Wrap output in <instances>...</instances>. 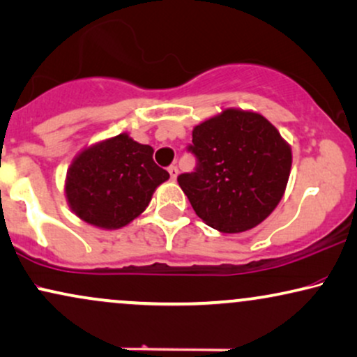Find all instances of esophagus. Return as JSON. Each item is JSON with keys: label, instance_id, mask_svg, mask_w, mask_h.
<instances>
[{"label": "esophagus", "instance_id": "1", "mask_svg": "<svg viewBox=\"0 0 357 357\" xmlns=\"http://www.w3.org/2000/svg\"><path fill=\"white\" fill-rule=\"evenodd\" d=\"M168 171H169V176H171V179H173V181H174V179L178 178V173H179L178 166H169Z\"/></svg>", "mask_w": 357, "mask_h": 357}]
</instances>
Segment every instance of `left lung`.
Segmentation results:
<instances>
[{"label":"left lung","instance_id":"1","mask_svg":"<svg viewBox=\"0 0 357 357\" xmlns=\"http://www.w3.org/2000/svg\"><path fill=\"white\" fill-rule=\"evenodd\" d=\"M194 173L178 183L196 214L224 234L245 232L272 214L285 194L291 148L264 115L224 108L196 125Z\"/></svg>","mask_w":357,"mask_h":357}]
</instances>
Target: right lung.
Listing matches in <instances>:
<instances>
[{
    "label": "right lung",
    "instance_id": "1",
    "mask_svg": "<svg viewBox=\"0 0 357 357\" xmlns=\"http://www.w3.org/2000/svg\"><path fill=\"white\" fill-rule=\"evenodd\" d=\"M168 171L153 161V148L128 133L85 146L66 176V199L84 222L115 231L137 219Z\"/></svg>",
    "mask_w": 357,
    "mask_h": 357
}]
</instances>
